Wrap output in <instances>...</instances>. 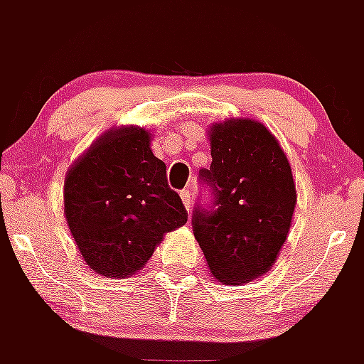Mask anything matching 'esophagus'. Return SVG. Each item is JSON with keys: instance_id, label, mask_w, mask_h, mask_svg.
I'll use <instances>...</instances> for the list:
<instances>
[{"instance_id": "1", "label": "esophagus", "mask_w": 364, "mask_h": 364, "mask_svg": "<svg viewBox=\"0 0 364 364\" xmlns=\"http://www.w3.org/2000/svg\"><path fill=\"white\" fill-rule=\"evenodd\" d=\"M180 197H182V202H184L186 205V210H191V205H193V193L189 191V189H182L180 191Z\"/></svg>"}]
</instances>
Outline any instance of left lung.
I'll list each match as a JSON object with an SVG mask.
<instances>
[{
	"label": "left lung",
	"instance_id": "8db88e82",
	"mask_svg": "<svg viewBox=\"0 0 364 364\" xmlns=\"http://www.w3.org/2000/svg\"><path fill=\"white\" fill-rule=\"evenodd\" d=\"M213 189L210 210L193 213V233L210 272L222 284H246L264 275L290 233L297 191L281 144L264 124L230 118L210 131Z\"/></svg>",
	"mask_w": 364,
	"mask_h": 364
}]
</instances>
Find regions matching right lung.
<instances>
[{
	"instance_id": "add662e5",
	"label": "right lung",
	"mask_w": 364,
	"mask_h": 364,
	"mask_svg": "<svg viewBox=\"0 0 364 364\" xmlns=\"http://www.w3.org/2000/svg\"><path fill=\"white\" fill-rule=\"evenodd\" d=\"M63 213L85 264L109 279L142 269L164 235L188 222L151 133L136 125L109 129L70 166Z\"/></svg>"
}]
</instances>
